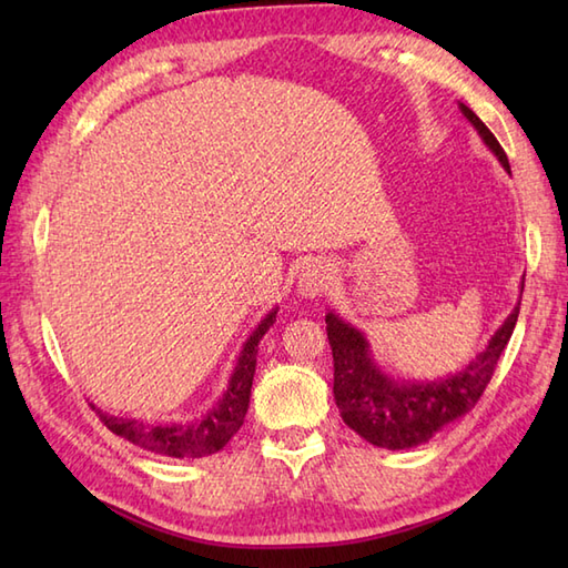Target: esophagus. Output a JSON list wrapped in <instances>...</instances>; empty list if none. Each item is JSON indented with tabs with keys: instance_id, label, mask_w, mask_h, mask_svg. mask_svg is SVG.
Instances as JSON below:
<instances>
[{
	"instance_id": "obj_1",
	"label": "esophagus",
	"mask_w": 568,
	"mask_h": 568,
	"mask_svg": "<svg viewBox=\"0 0 568 568\" xmlns=\"http://www.w3.org/2000/svg\"><path fill=\"white\" fill-rule=\"evenodd\" d=\"M334 283V271L327 261L307 263L297 277V291L303 297H322Z\"/></svg>"
}]
</instances>
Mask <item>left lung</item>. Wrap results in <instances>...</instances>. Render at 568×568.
I'll list each match as a JSON object with an SVG mask.
<instances>
[{"label":"left lung","instance_id":"8db88e82","mask_svg":"<svg viewBox=\"0 0 568 568\" xmlns=\"http://www.w3.org/2000/svg\"><path fill=\"white\" fill-rule=\"evenodd\" d=\"M458 110L510 173L508 155L498 139L490 134V129L466 104H458ZM517 315H520V305L490 336L484 352L456 376L409 383L385 376L371 358L366 336L329 312L324 322H327V339L334 356V400L344 422L366 442L383 449H409V446L429 442L442 427L470 413L480 400L500 354L510 342Z\"/></svg>","mask_w":568,"mask_h":568}]
</instances>
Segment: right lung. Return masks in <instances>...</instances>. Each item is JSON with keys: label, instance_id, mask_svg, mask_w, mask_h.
I'll return each instance as SVG.
<instances>
[{"label": "right lung", "instance_id": "obj_1", "mask_svg": "<svg viewBox=\"0 0 568 568\" xmlns=\"http://www.w3.org/2000/svg\"><path fill=\"white\" fill-rule=\"evenodd\" d=\"M275 315L277 310L268 312L265 320H261L258 327L253 329L244 348H241L236 368L232 373V378H229L224 395L204 417L195 422H185V425H149V422L106 415L94 405L92 409L100 415L106 429L129 439L131 444H139L141 449L146 452L175 456V458H200V456L216 454L229 439L234 437L239 427L244 425L253 373H256L258 342L263 339V334L273 327Z\"/></svg>", "mask_w": 568, "mask_h": 568}]
</instances>
